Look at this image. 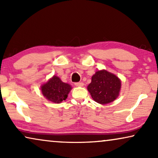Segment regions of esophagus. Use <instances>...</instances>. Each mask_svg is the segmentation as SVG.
<instances>
[{
    "label": "esophagus",
    "mask_w": 158,
    "mask_h": 158,
    "mask_svg": "<svg viewBox=\"0 0 158 158\" xmlns=\"http://www.w3.org/2000/svg\"><path fill=\"white\" fill-rule=\"evenodd\" d=\"M75 86H77V87H83V86L84 85V83H75Z\"/></svg>",
    "instance_id": "obj_1"
}]
</instances>
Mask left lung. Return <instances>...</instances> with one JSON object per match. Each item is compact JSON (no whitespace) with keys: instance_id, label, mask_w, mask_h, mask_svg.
<instances>
[{"instance_id":"left-lung-1","label":"left lung","mask_w":158,"mask_h":158,"mask_svg":"<svg viewBox=\"0 0 158 158\" xmlns=\"http://www.w3.org/2000/svg\"><path fill=\"white\" fill-rule=\"evenodd\" d=\"M122 88L121 80L114 73L106 70L96 71L93 75L88 90L92 98L100 104L113 102L119 96Z\"/></svg>"}]
</instances>
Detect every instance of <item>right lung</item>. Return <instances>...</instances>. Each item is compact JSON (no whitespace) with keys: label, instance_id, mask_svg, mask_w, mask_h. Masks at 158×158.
Masks as SVG:
<instances>
[{"label":"right lung","instance_id":"add662e5","mask_svg":"<svg viewBox=\"0 0 158 158\" xmlns=\"http://www.w3.org/2000/svg\"><path fill=\"white\" fill-rule=\"evenodd\" d=\"M71 89L72 86L70 84L63 83L56 75H53L47 83L41 85V91L44 98L55 103H60L66 100Z\"/></svg>","mask_w":158,"mask_h":158}]
</instances>
